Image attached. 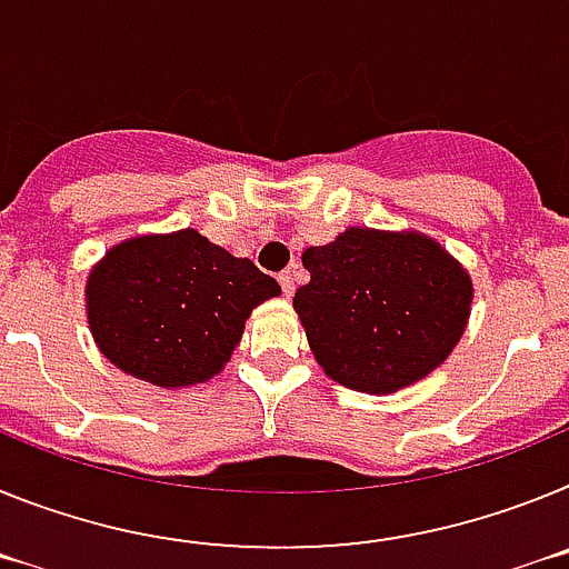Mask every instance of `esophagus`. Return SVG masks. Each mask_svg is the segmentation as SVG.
<instances>
[{
  "label": "esophagus",
  "mask_w": 569,
  "mask_h": 569,
  "mask_svg": "<svg viewBox=\"0 0 569 569\" xmlns=\"http://www.w3.org/2000/svg\"><path fill=\"white\" fill-rule=\"evenodd\" d=\"M278 280H280V289H283L286 298H291V295H295V271H291V269L280 271Z\"/></svg>",
  "instance_id": "34e87169"
}]
</instances>
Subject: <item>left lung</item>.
<instances>
[{
	"label": "left lung",
	"instance_id": "1",
	"mask_svg": "<svg viewBox=\"0 0 569 569\" xmlns=\"http://www.w3.org/2000/svg\"><path fill=\"white\" fill-rule=\"evenodd\" d=\"M295 312L340 387L389 395L441 367L472 312L469 271L421 231L352 226L303 251Z\"/></svg>",
	"mask_w": 569,
	"mask_h": 569
}]
</instances>
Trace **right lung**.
Listing matches in <instances>:
<instances>
[{
    "label": "right lung",
    "instance_id": "right-lung-1",
    "mask_svg": "<svg viewBox=\"0 0 569 569\" xmlns=\"http://www.w3.org/2000/svg\"><path fill=\"white\" fill-rule=\"evenodd\" d=\"M278 280L197 229L120 240L86 280L93 343L113 367L160 389L223 372L251 309L278 298Z\"/></svg>",
    "mask_w": 569,
    "mask_h": 569
}]
</instances>
